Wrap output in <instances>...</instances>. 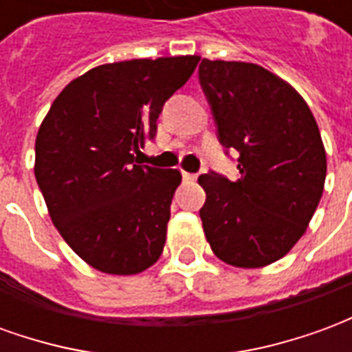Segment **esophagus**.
Returning <instances> with one entry per match:
<instances>
[{
	"mask_svg": "<svg viewBox=\"0 0 352 352\" xmlns=\"http://www.w3.org/2000/svg\"><path fill=\"white\" fill-rule=\"evenodd\" d=\"M181 175H183L184 181H194L196 179V173H188V171H181Z\"/></svg>",
	"mask_w": 352,
	"mask_h": 352,
	"instance_id": "34e87169",
	"label": "esophagus"
}]
</instances>
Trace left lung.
I'll use <instances>...</instances> for the list:
<instances>
[{"instance_id": "1", "label": "left lung", "mask_w": 352, "mask_h": 352, "mask_svg": "<svg viewBox=\"0 0 352 352\" xmlns=\"http://www.w3.org/2000/svg\"><path fill=\"white\" fill-rule=\"evenodd\" d=\"M198 79L224 154H239L236 181L217 171L198 179L207 241L226 264H272L303 236L322 196L326 153L315 116L256 64L201 60Z\"/></svg>"}]
</instances>
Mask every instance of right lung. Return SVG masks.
I'll return each instance as SVG.
<instances>
[{"instance_id":"1","label":"right lung","mask_w":352,"mask_h":352,"mask_svg":"<svg viewBox=\"0 0 352 352\" xmlns=\"http://www.w3.org/2000/svg\"><path fill=\"white\" fill-rule=\"evenodd\" d=\"M198 56L94 67L60 92L35 139V179L65 243L103 273L133 275L160 258L177 169L139 166L166 101Z\"/></svg>"}]
</instances>
